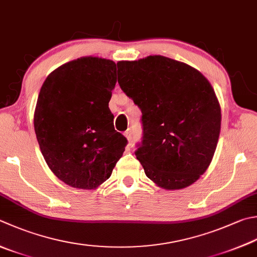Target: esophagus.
Masks as SVG:
<instances>
[{
    "instance_id": "obj_1",
    "label": "esophagus",
    "mask_w": 257,
    "mask_h": 257,
    "mask_svg": "<svg viewBox=\"0 0 257 257\" xmlns=\"http://www.w3.org/2000/svg\"><path fill=\"white\" fill-rule=\"evenodd\" d=\"M124 135H125V137H126V139L128 140V142L132 141V130L128 128V130L125 131V132H124Z\"/></svg>"
}]
</instances>
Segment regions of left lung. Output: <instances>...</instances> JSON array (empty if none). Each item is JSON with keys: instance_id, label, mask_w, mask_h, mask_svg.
I'll return each instance as SVG.
<instances>
[{"instance_id": "8db88e82", "label": "left lung", "mask_w": 257, "mask_h": 257, "mask_svg": "<svg viewBox=\"0 0 257 257\" xmlns=\"http://www.w3.org/2000/svg\"><path fill=\"white\" fill-rule=\"evenodd\" d=\"M117 80L142 112L135 151L149 179L174 190L197 181L214 157L220 106L204 76L163 56L117 62Z\"/></svg>"}]
</instances>
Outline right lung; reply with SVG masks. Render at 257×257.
I'll return each instance as SVG.
<instances>
[{"label":"right lung","mask_w":257,"mask_h":257,"mask_svg":"<svg viewBox=\"0 0 257 257\" xmlns=\"http://www.w3.org/2000/svg\"><path fill=\"white\" fill-rule=\"evenodd\" d=\"M116 64L84 57L47 77L36 106L35 131L50 170L68 186L95 189L112 174L127 140L114 128L108 103Z\"/></svg>","instance_id":"obj_1"}]
</instances>
